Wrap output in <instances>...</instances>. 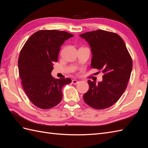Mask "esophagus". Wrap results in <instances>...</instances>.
I'll list each match as a JSON object with an SVG mask.
<instances>
[{
    "instance_id": "esophagus-1",
    "label": "esophagus",
    "mask_w": 148,
    "mask_h": 148,
    "mask_svg": "<svg viewBox=\"0 0 148 148\" xmlns=\"http://www.w3.org/2000/svg\"><path fill=\"white\" fill-rule=\"evenodd\" d=\"M71 83H72L73 84H77L79 83V81H78V80H77V79H72Z\"/></svg>"
}]
</instances>
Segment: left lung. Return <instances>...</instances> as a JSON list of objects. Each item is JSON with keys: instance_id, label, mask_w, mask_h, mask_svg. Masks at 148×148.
Listing matches in <instances>:
<instances>
[{"instance_id": "obj_1", "label": "left lung", "mask_w": 148, "mask_h": 148, "mask_svg": "<svg viewBox=\"0 0 148 148\" xmlns=\"http://www.w3.org/2000/svg\"><path fill=\"white\" fill-rule=\"evenodd\" d=\"M91 48V66L102 70V81L88 80L83 99L90 107L104 109L114 105L127 88L133 67L132 57L119 34L104 30L80 34Z\"/></svg>"}]
</instances>
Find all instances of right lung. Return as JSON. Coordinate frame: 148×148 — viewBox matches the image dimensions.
<instances>
[{
  "instance_id": "right-lung-1",
  "label": "right lung",
  "mask_w": 148,
  "mask_h": 148,
  "mask_svg": "<svg viewBox=\"0 0 148 148\" xmlns=\"http://www.w3.org/2000/svg\"><path fill=\"white\" fill-rule=\"evenodd\" d=\"M73 36L63 31L39 30L21 49L18 61L21 85L30 101L40 109H49L59 104L62 87L71 82L69 78L56 79L51 73L60 46Z\"/></svg>"
}]
</instances>
